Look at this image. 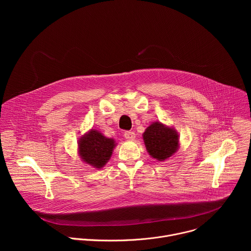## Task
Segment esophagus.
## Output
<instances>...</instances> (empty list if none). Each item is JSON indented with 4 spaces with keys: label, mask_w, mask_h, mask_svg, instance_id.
Masks as SVG:
<instances>
[{
    "label": "esophagus",
    "mask_w": 251,
    "mask_h": 251,
    "mask_svg": "<svg viewBox=\"0 0 251 251\" xmlns=\"http://www.w3.org/2000/svg\"><path fill=\"white\" fill-rule=\"evenodd\" d=\"M124 137L128 140H133V139H135V133L133 131H125Z\"/></svg>",
    "instance_id": "34e87169"
}]
</instances>
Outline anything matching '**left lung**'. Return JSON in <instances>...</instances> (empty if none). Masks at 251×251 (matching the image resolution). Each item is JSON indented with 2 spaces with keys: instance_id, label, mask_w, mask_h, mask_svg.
<instances>
[{
  "instance_id": "8db88e82",
  "label": "left lung",
  "mask_w": 251,
  "mask_h": 251,
  "mask_svg": "<svg viewBox=\"0 0 251 251\" xmlns=\"http://www.w3.org/2000/svg\"><path fill=\"white\" fill-rule=\"evenodd\" d=\"M143 139L150 155L158 161L171 157L178 146L177 134L159 122L153 123L146 129Z\"/></svg>"
}]
</instances>
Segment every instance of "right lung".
<instances>
[{"mask_svg": "<svg viewBox=\"0 0 251 251\" xmlns=\"http://www.w3.org/2000/svg\"><path fill=\"white\" fill-rule=\"evenodd\" d=\"M115 143L96 130H91L79 141V153L84 162L95 168L103 167L109 160Z\"/></svg>", "mask_w": 251, "mask_h": 251, "instance_id": "1", "label": "right lung"}]
</instances>
